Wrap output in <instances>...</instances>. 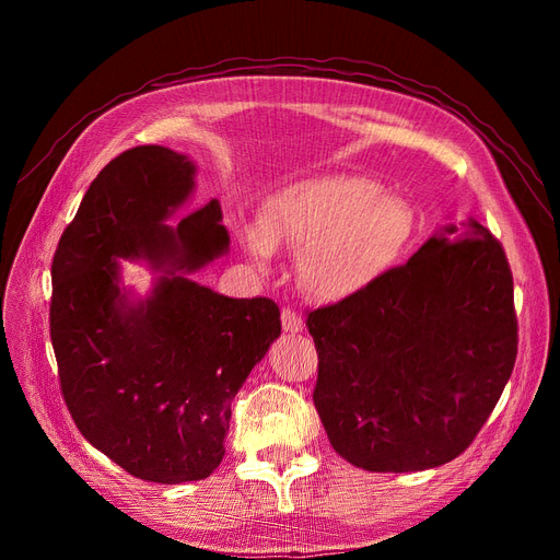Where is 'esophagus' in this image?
<instances>
[{"instance_id": "obj_1", "label": "esophagus", "mask_w": 560, "mask_h": 560, "mask_svg": "<svg viewBox=\"0 0 560 560\" xmlns=\"http://www.w3.org/2000/svg\"><path fill=\"white\" fill-rule=\"evenodd\" d=\"M281 327H283L285 334H300L302 331V317L295 311L283 308L281 311Z\"/></svg>"}]
</instances>
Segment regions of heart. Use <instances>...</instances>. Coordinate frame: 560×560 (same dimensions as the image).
<instances>
[{
	"mask_svg": "<svg viewBox=\"0 0 560 560\" xmlns=\"http://www.w3.org/2000/svg\"><path fill=\"white\" fill-rule=\"evenodd\" d=\"M413 235L416 215L401 199L365 176L322 174L272 192L243 241L260 265L275 247L304 249L302 285L315 300L338 304L386 277Z\"/></svg>",
	"mask_w": 560,
	"mask_h": 560,
	"instance_id": "b5f03b06",
	"label": "heart"
}]
</instances>
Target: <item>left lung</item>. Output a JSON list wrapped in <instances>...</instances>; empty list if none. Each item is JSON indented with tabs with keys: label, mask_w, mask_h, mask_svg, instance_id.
Masks as SVG:
<instances>
[{
	"label": "left lung",
	"mask_w": 560,
	"mask_h": 560,
	"mask_svg": "<svg viewBox=\"0 0 560 560\" xmlns=\"http://www.w3.org/2000/svg\"><path fill=\"white\" fill-rule=\"evenodd\" d=\"M306 327L329 443L370 472H420L463 454L517 357L509 260L472 218L435 231L363 295L311 311Z\"/></svg>",
	"instance_id": "obj_1"
}]
</instances>
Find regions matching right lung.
Segmentation results:
<instances>
[{"instance_id": "right-lung-1", "label": "right lung", "mask_w": 560, "mask_h": 560, "mask_svg": "<svg viewBox=\"0 0 560 560\" xmlns=\"http://www.w3.org/2000/svg\"><path fill=\"white\" fill-rule=\"evenodd\" d=\"M195 172L159 144L113 159L51 260L49 334L77 429L129 475L167 486L211 477L231 401L281 334L272 300H233L188 277L229 252L218 201L170 224ZM122 259L158 275L144 299L121 285Z\"/></svg>"}]
</instances>
